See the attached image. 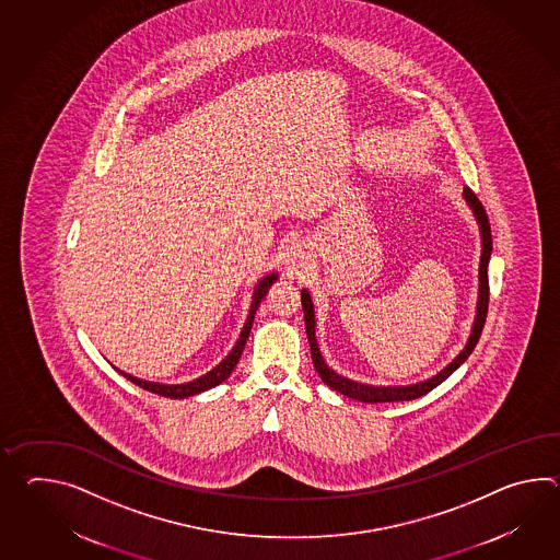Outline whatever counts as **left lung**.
I'll use <instances>...</instances> for the list:
<instances>
[{"mask_svg":"<svg viewBox=\"0 0 560 560\" xmlns=\"http://www.w3.org/2000/svg\"><path fill=\"white\" fill-rule=\"evenodd\" d=\"M464 197L470 202L474 212H476V219L480 223L482 229V259H480V298H478V313H476V322H474L472 336L468 339V346L464 348L460 355L456 360L452 361L447 365L444 372L438 373L432 380L422 382V384H416V386L406 387H373L363 386L358 382H351L346 380L341 375H337L334 370L327 368L319 348H317V339H315V315H313V303H311L310 293L307 291H301V303H303V315H305V329H307V337H310L311 346V358H313V368L315 372L319 373V377L324 380V384L336 389L339 394L348 396L351 399H358V401H365V404H382V401H408V399L422 398L428 392H432L434 387L440 386L446 377H450L452 373L456 372L460 368L462 363L466 361V358L472 353L480 334L485 329L486 313H488V301H490V285H488V261H490V255H492V231H490V221H488V214H486L485 205L478 200V197L474 195V190L470 187H464Z\"/></svg>","mask_w":560,"mask_h":560,"instance_id":"1","label":"left lung"}]
</instances>
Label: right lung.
Masks as SVG:
<instances>
[{
  "label": "right lung",
  "instance_id": "obj_1",
  "mask_svg": "<svg viewBox=\"0 0 560 560\" xmlns=\"http://www.w3.org/2000/svg\"><path fill=\"white\" fill-rule=\"evenodd\" d=\"M277 279V275H269V277H265L261 283L257 285L255 289V295H253V303H250L249 317H247V324L243 327V331H241V337H238V341H236L235 349L226 355V360L223 363H219L212 372L207 373V375H202L199 380H195V382H190V384H180V386H164V384H152V382H144V380H138L135 375H128V373H122L125 377H128L132 384H137L138 387H142V389H147V392H152V394H159V396H164V398H188V396H195V394H200V392H207V389H211V387L219 386V384H223L224 380L233 373L235 370L236 363L241 360V353H243V349H245V343H247V339H249L250 327H253V319H255V313H257V307H259V303H261V299L267 295V291H269V287L273 285V281Z\"/></svg>",
  "mask_w": 560,
  "mask_h": 560
}]
</instances>
